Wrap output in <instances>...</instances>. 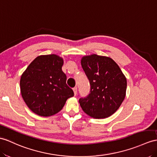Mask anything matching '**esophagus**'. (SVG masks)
I'll use <instances>...</instances> for the list:
<instances>
[{
	"label": "esophagus",
	"mask_w": 157,
	"mask_h": 157,
	"mask_svg": "<svg viewBox=\"0 0 157 157\" xmlns=\"http://www.w3.org/2000/svg\"><path fill=\"white\" fill-rule=\"evenodd\" d=\"M73 91H74V94H75V95L76 96V93H77V87L73 88Z\"/></svg>",
	"instance_id": "esophagus-1"
}]
</instances>
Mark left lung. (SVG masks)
<instances>
[{
    "label": "left lung",
    "mask_w": 157,
    "mask_h": 157,
    "mask_svg": "<svg viewBox=\"0 0 157 157\" xmlns=\"http://www.w3.org/2000/svg\"><path fill=\"white\" fill-rule=\"evenodd\" d=\"M81 65L89 79L90 91L79 99L83 111L94 118H105L115 113L126 96L127 78L120 67L107 56H83Z\"/></svg>",
    "instance_id": "obj_1"
}]
</instances>
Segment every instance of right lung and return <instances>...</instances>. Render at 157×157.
I'll use <instances>...</instances> for the list:
<instances>
[{
    "label": "right lung",
    "instance_id": "add662e5",
    "mask_svg": "<svg viewBox=\"0 0 157 157\" xmlns=\"http://www.w3.org/2000/svg\"><path fill=\"white\" fill-rule=\"evenodd\" d=\"M63 59L56 55L37 56L21 75L22 97L33 113L50 117L63 108L74 93L62 71Z\"/></svg>",
    "mask_w": 157,
    "mask_h": 157
}]
</instances>
